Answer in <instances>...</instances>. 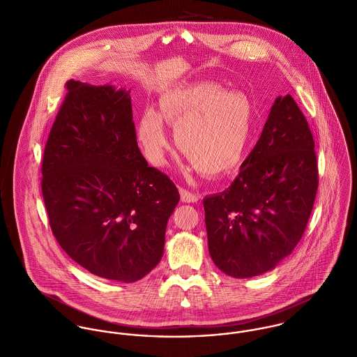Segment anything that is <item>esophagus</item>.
Instances as JSON below:
<instances>
[{
    "instance_id": "obj_1",
    "label": "esophagus",
    "mask_w": 357,
    "mask_h": 357,
    "mask_svg": "<svg viewBox=\"0 0 357 357\" xmlns=\"http://www.w3.org/2000/svg\"><path fill=\"white\" fill-rule=\"evenodd\" d=\"M180 197H181V201L185 202V204H197L199 197L185 188H180Z\"/></svg>"
}]
</instances>
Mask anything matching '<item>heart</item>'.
Here are the masks:
<instances>
[{"label": "heart", "instance_id": "1", "mask_svg": "<svg viewBox=\"0 0 357 357\" xmlns=\"http://www.w3.org/2000/svg\"><path fill=\"white\" fill-rule=\"evenodd\" d=\"M160 115L146 109L137 123V140L153 166L165 163L169 147L160 116L174 128L178 151L204 176H222L243 160L252 135V105L239 92L202 81L176 86L159 99Z\"/></svg>", "mask_w": 357, "mask_h": 357}]
</instances>
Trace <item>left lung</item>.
Returning <instances> with one entry per match:
<instances>
[{
	"mask_svg": "<svg viewBox=\"0 0 357 357\" xmlns=\"http://www.w3.org/2000/svg\"><path fill=\"white\" fill-rule=\"evenodd\" d=\"M319 185L314 142L290 95L279 96L232 184L204 199L208 253L236 279L273 269L305 232Z\"/></svg>",
	"mask_w": 357,
	"mask_h": 357,
	"instance_id": "1",
	"label": "left lung"
}]
</instances>
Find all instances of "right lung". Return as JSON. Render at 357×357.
<instances>
[{
	"label": "right lung",
	"instance_id": "add662e5",
	"mask_svg": "<svg viewBox=\"0 0 357 357\" xmlns=\"http://www.w3.org/2000/svg\"><path fill=\"white\" fill-rule=\"evenodd\" d=\"M66 86L41 167L52 234L91 273L136 282L162 258L178 190L140 153L130 91Z\"/></svg>",
	"mask_w": 357,
	"mask_h": 357
}]
</instances>
